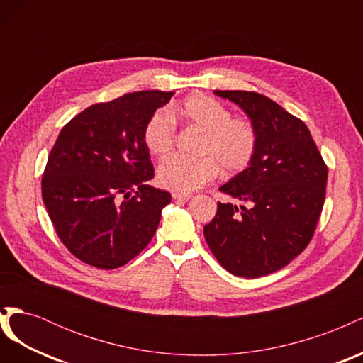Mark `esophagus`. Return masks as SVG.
I'll list each match as a JSON object with an SVG mask.
<instances>
[{
	"label": "esophagus",
	"instance_id": "1",
	"mask_svg": "<svg viewBox=\"0 0 363 363\" xmlns=\"http://www.w3.org/2000/svg\"><path fill=\"white\" fill-rule=\"evenodd\" d=\"M172 199L174 200H179V201H188L192 199V195L189 194H179V192H174L172 194Z\"/></svg>",
	"mask_w": 363,
	"mask_h": 363
}]
</instances>
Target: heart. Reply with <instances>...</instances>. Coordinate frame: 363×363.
<instances>
[{"label": "heart", "instance_id": "heart-1", "mask_svg": "<svg viewBox=\"0 0 363 363\" xmlns=\"http://www.w3.org/2000/svg\"><path fill=\"white\" fill-rule=\"evenodd\" d=\"M186 124L204 131L200 159L171 157L160 163L157 183L162 188L191 194L213 182L219 171L235 175L245 171L257 150V130L247 118L232 116L230 108L215 98L194 94L175 108ZM147 150L156 157L168 156L174 148L175 125L167 112L152 115L144 128Z\"/></svg>", "mask_w": 363, "mask_h": 363}]
</instances>
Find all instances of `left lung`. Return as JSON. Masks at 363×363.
I'll return each mask as SVG.
<instances>
[{"label":"left lung","instance_id":"1","mask_svg":"<svg viewBox=\"0 0 363 363\" xmlns=\"http://www.w3.org/2000/svg\"><path fill=\"white\" fill-rule=\"evenodd\" d=\"M215 95L248 115L257 150L250 167L219 188L242 206L218 203L204 238L228 272L257 279L286 267L309 245L325 200L327 164L307 125L271 98L247 91Z\"/></svg>","mask_w":363,"mask_h":363}]
</instances>
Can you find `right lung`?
Wrapping results in <instances>:
<instances>
[{"instance_id": "right-lung-1", "label": "right lung", "mask_w": 363, "mask_h": 363, "mask_svg": "<svg viewBox=\"0 0 363 363\" xmlns=\"http://www.w3.org/2000/svg\"><path fill=\"white\" fill-rule=\"evenodd\" d=\"M174 92L142 91L84 108L65 125L42 175V200L63 245L100 269L125 265L155 236L171 194L155 177L144 128Z\"/></svg>"}]
</instances>
